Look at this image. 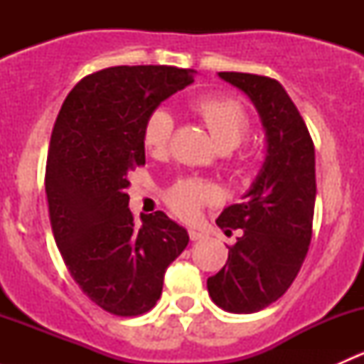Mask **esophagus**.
<instances>
[{"instance_id": "esophagus-1", "label": "esophagus", "mask_w": 364, "mask_h": 364, "mask_svg": "<svg viewBox=\"0 0 364 364\" xmlns=\"http://www.w3.org/2000/svg\"><path fill=\"white\" fill-rule=\"evenodd\" d=\"M188 236H190V240H192V241H200V240H204L205 234L200 232V230L190 229V230H188Z\"/></svg>"}]
</instances>
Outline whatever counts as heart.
Masks as SVG:
<instances>
[{
  "mask_svg": "<svg viewBox=\"0 0 364 364\" xmlns=\"http://www.w3.org/2000/svg\"><path fill=\"white\" fill-rule=\"evenodd\" d=\"M196 112L209 130L213 142L218 149H236L248 134V117L237 102L227 98H204L197 102ZM174 128V117L168 109L159 107L148 116L142 130L144 146L149 151H161L167 148ZM213 199V190L199 181H181L168 192L171 208L183 218H192L199 208Z\"/></svg>",
  "mask_w": 364,
  "mask_h": 364,
  "instance_id": "heart-1",
  "label": "heart"
}]
</instances>
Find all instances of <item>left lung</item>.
I'll use <instances>...</instances> for the list:
<instances>
[{"label":"left lung","mask_w":364,"mask_h":364,"mask_svg":"<svg viewBox=\"0 0 364 364\" xmlns=\"http://www.w3.org/2000/svg\"><path fill=\"white\" fill-rule=\"evenodd\" d=\"M243 91L266 134V156L241 204L216 220L220 229H241L227 264L208 278L215 304L253 314L285 294L306 257L315 208V149L299 111L278 80L241 72H218Z\"/></svg>","instance_id":"left-lung-1"}]
</instances>
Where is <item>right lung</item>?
I'll return each instance as SVG.
<instances>
[{
	"label": "right lung",
	"instance_id": "obj_1",
	"mask_svg": "<svg viewBox=\"0 0 364 364\" xmlns=\"http://www.w3.org/2000/svg\"><path fill=\"white\" fill-rule=\"evenodd\" d=\"M196 70L112 67L84 77L63 102L50 135L46 193L61 257L82 292L119 317L151 310L168 264L190 237L164 211L134 222L128 174L146 161L142 130Z\"/></svg>",
	"mask_w": 364,
	"mask_h": 364
}]
</instances>
